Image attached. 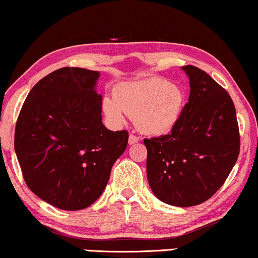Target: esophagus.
<instances>
[{"label":"esophagus","instance_id":"obj_1","mask_svg":"<svg viewBox=\"0 0 258 258\" xmlns=\"http://www.w3.org/2000/svg\"><path fill=\"white\" fill-rule=\"evenodd\" d=\"M139 142V137H137L136 135H130L128 137V144L132 145V144H136V143Z\"/></svg>","mask_w":258,"mask_h":258}]
</instances>
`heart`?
<instances>
[{
    "label": "heart",
    "mask_w": 258,
    "mask_h": 258,
    "mask_svg": "<svg viewBox=\"0 0 258 258\" xmlns=\"http://www.w3.org/2000/svg\"><path fill=\"white\" fill-rule=\"evenodd\" d=\"M182 105L181 90L162 78L122 84L114 90V99H103V110L111 121L123 122L127 114L136 117L142 132L153 136L166 135L176 125Z\"/></svg>",
    "instance_id": "obj_1"
}]
</instances>
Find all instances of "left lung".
<instances>
[{
    "instance_id": "obj_1",
    "label": "left lung",
    "mask_w": 258,
    "mask_h": 258,
    "mask_svg": "<svg viewBox=\"0 0 258 258\" xmlns=\"http://www.w3.org/2000/svg\"><path fill=\"white\" fill-rule=\"evenodd\" d=\"M188 102L169 135L144 139L147 175L163 203L192 207L219 190L237 162L240 137L231 96L198 67L184 66Z\"/></svg>"
}]
</instances>
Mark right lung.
Wrapping results in <instances>:
<instances>
[{
  "label": "right lung",
  "instance_id": "obj_1",
  "mask_svg": "<svg viewBox=\"0 0 258 258\" xmlns=\"http://www.w3.org/2000/svg\"><path fill=\"white\" fill-rule=\"evenodd\" d=\"M97 71L63 67L29 92L15 125L14 149L26 185L46 203L80 210L101 196L123 154L127 131L102 122Z\"/></svg>",
  "mask_w": 258,
  "mask_h": 258
}]
</instances>
